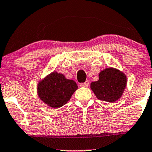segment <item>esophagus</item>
<instances>
[{
    "instance_id": "esophagus-1",
    "label": "esophagus",
    "mask_w": 152,
    "mask_h": 152,
    "mask_svg": "<svg viewBox=\"0 0 152 152\" xmlns=\"http://www.w3.org/2000/svg\"><path fill=\"white\" fill-rule=\"evenodd\" d=\"M89 85V81H86L84 83H81V84H80V86H82V87H87Z\"/></svg>"
}]
</instances>
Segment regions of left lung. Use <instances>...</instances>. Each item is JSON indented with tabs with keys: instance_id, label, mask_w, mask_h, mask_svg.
Returning a JSON list of instances; mask_svg holds the SVG:
<instances>
[{
	"instance_id": "left-lung-1",
	"label": "left lung",
	"mask_w": 152,
	"mask_h": 152,
	"mask_svg": "<svg viewBox=\"0 0 152 152\" xmlns=\"http://www.w3.org/2000/svg\"><path fill=\"white\" fill-rule=\"evenodd\" d=\"M127 85L124 73L115 68H107L99 73V80L93 81L90 87L97 99L114 102L122 96Z\"/></svg>"
}]
</instances>
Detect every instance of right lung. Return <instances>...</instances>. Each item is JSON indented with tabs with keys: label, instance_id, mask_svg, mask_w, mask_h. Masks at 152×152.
Wrapping results in <instances>:
<instances>
[{
	"label": "right lung",
	"instance_id": "add662e5",
	"mask_svg": "<svg viewBox=\"0 0 152 152\" xmlns=\"http://www.w3.org/2000/svg\"><path fill=\"white\" fill-rule=\"evenodd\" d=\"M77 89V84L73 80L53 71L39 81L37 91L39 99L47 105L59 108L70 100Z\"/></svg>",
	"mask_w": 152,
	"mask_h": 152
}]
</instances>
